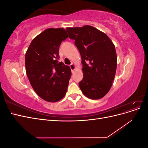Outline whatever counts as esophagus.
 Here are the masks:
<instances>
[{"instance_id": "34e87169", "label": "esophagus", "mask_w": 148, "mask_h": 148, "mask_svg": "<svg viewBox=\"0 0 148 148\" xmlns=\"http://www.w3.org/2000/svg\"><path fill=\"white\" fill-rule=\"evenodd\" d=\"M70 69H71V71H73L75 70V68H76L75 65L74 64H71L70 65Z\"/></svg>"}]
</instances>
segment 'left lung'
Returning <instances> with one entry per match:
<instances>
[{"label":"left lung","instance_id":"1","mask_svg":"<svg viewBox=\"0 0 148 148\" xmlns=\"http://www.w3.org/2000/svg\"><path fill=\"white\" fill-rule=\"evenodd\" d=\"M66 29L82 57L83 78L79 86L89 99H99L109 91L115 78L117 58L114 44L104 33L91 26Z\"/></svg>","mask_w":148,"mask_h":148}]
</instances>
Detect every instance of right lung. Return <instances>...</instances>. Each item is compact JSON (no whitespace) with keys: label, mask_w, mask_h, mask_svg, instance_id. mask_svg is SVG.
I'll return each mask as SVG.
<instances>
[{"label":"right lung","mask_w":148,"mask_h":148,"mask_svg":"<svg viewBox=\"0 0 148 148\" xmlns=\"http://www.w3.org/2000/svg\"><path fill=\"white\" fill-rule=\"evenodd\" d=\"M68 38L64 28H48L31 41L25 54L26 75L37 95L47 102H57L67 91L70 66L59 62V47Z\"/></svg>","instance_id":"1"}]
</instances>
